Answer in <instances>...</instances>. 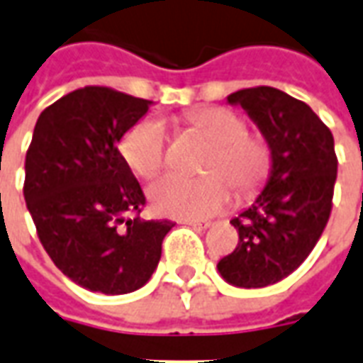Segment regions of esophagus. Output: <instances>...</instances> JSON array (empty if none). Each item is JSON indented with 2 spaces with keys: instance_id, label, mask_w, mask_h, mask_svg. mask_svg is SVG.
<instances>
[{
  "instance_id": "esophagus-1",
  "label": "esophagus",
  "mask_w": 363,
  "mask_h": 363,
  "mask_svg": "<svg viewBox=\"0 0 363 363\" xmlns=\"http://www.w3.org/2000/svg\"><path fill=\"white\" fill-rule=\"evenodd\" d=\"M186 225H190V228H194V229H208L212 223L210 221H196V220H189V221H184Z\"/></svg>"
}]
</instances>
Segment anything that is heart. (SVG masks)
<instances>
[{
	"instance_id": "obj_1",
	"label": "heart",
	"mask_w": 363,
	"mask_h": 363,
	"mask_svg": "<svg viewBox=\"0 0 363 363\" xmlns=\"http://www.w3.org/2000/svg\"><path fill=\"white\" fill-rule=\"evenodd\" d=\"M190 124L213 151L206 163V179L167 174L147 189L151 208L161 216L179 220H206L225 210L233 200V184L251 194L270 173V147L257 135L245 134L243 120L225 108H202L190 114ZM167 134L163 122H138L120 143L122 157L140 177H153L165 163Z\"/></svg>"
}]
</instances>
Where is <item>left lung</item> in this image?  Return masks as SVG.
I'll list each match as a JSON object with an SVG mask.
<instances>
[{"label":"left lung","instance_id":"8db88e82","mask_svg":"<svg viewBox=\"0 0 363 363\" xmlns=\"http://www.w3.org/2000/svg\"><path fill=\"white\" fill-rule=\"evenodd\" d=\"M270 147L267 184L231 220L235 251L218 262L221 278L237 288H264L284 280L319 241L333 208L335 140L309 104L274 87L231 93Z\"/></svg>","mask_w":363,"mask_h":363}]
</instances>
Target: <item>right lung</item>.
I'll return each instance as SVG.
<instances>
[{
	"label": "right lung",
	"instance_id": "obj_1",
	"mask_svg": "<svg viewBox=\"0 0 363 363\" xmlns=\"http://www.w3.org/2000/svg\"><path fill=\"white\" fill-rule=\"evenodd\" d=\"M151 101L83 87L40 112L25 161V202L38 239L69 280L120 296L150 281L169 220H142L140 182L118 151Z\"/></svg>",
	"mask_w": 363,
	"mask_h": 363
}]
</instances>
